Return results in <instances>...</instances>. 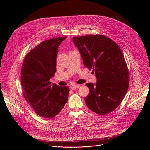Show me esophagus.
Masks as SVG:
<instances>
[{"label":"esophagus","mask_w":150,"mask_h":150,"mask_svg":"<svg viewBox=\"0 0 150 150\" xmlns=\"http://www.w3.org/2000/svg\"><path fill=\"white\" fill-rule=\"evenodd\" d=\"M81 86L80 85H73V86H71V89H77V88H79Z\"/></svg>","instance_id":"1"}]
</instances>
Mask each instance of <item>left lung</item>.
Listing matches in <instances>:
<instances>
[{
  "mask_svg": "<svg viewBox=\"0 0 150 150\" xmlns=\"http://www.w3.org/2000/svg\"><path fill=\"white\" fill-rule=\"evenodd\" d=\"M84 66L93 69L96 83H87L89 94L85 98L87 107L100 115L114 110L128 91L129 74L119 46L103 35L73 37Z\"/></svg>",
  "mask_w": 150,
  "mask_h": 150,
  "instance_id": "obj_1",
  "label": "left lung"
}]
</instances>
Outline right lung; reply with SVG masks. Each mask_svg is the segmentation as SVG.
<instances>
[{
  "label": "right lung",
  "mask_w": 150,
  "mask_h": 150,
  "mask_svg": "<svg viewBox=\"0 0 150 150\" xmlns=\"http://www.w3.org/2000/svg\"><path fill=\"white\" fill-rule=\"evenodd\" d=\"M66 38L44 41L26 56L21 71L24 98L36 114L52 118L67 102L69 88L51 84L50 80L56 72L58 47Z\"/></svg>",
  "instance_id": "add662e5"
}]
</instances>
